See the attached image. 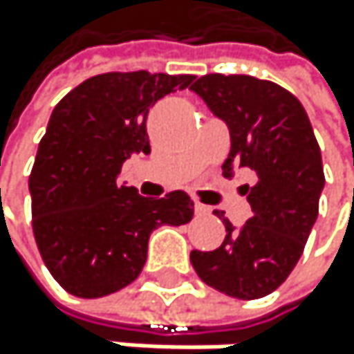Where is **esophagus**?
I'll return each instance as SVG.
<instances>
[{"label":"esophagus","instance_id":"1","mask_svg":"<svg viewBox=\"0 0 354 354\" xmlns=\"http://www.w3.org/2000/svg\"><path fill=\"white\" fill-rule=\"evenodd\" d=\"M195 212L199 214V216H206V214H210V206H203V203H195Z\"/></svg>","mask_w":354,"mask_h":354}]
</instances>
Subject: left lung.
Segmentation results:
<instances>
[{
	"label": "left lung",
	"mask_w": 354,
	"mask_h": 354,
	"mask_svg": "<svg viewBox=\"0 0 354 354\" xmlns=\"http://www.w3.org/2000/svg\"><path fill=\"white\" fill-rule=\"evenodd\" d=\"M191 91L229 129L225 176L254 174V185H244L252 216L236 227L214 210L227 236L212 252L193 250L191 263L229 297H266L289 278L317 223L325 187L321 148L299 100L276 82L208 74Z\"/></svg>",
	"instance_id": "left-lung-1"
}]
</instances>
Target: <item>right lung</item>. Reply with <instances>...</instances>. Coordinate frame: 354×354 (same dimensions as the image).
<instances>
[{"instance_id":"obj_1","label":"right lung","mask_w":354,"mask_h":354,"mask_svg":"<svg viewBox=\"0 0 354 354\" xmlns=\"http://www.w3.org/2000/svg\"><path fill=\"white\" fill-rule=\"evenodd\" d=\"M195 76L110 72L84 80L55 106L29 176L33 236L61 287L95 299L131 284L161 225H187L185 191L142 197L118 183L120 167L151 153L146 116L167 93Z\"/></svg>"}]
</instances>
